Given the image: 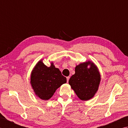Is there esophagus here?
<instances>
[{
    "label": "esophagus",
    "mask_w": 128,
    "mask_h": 128,
    "mask_svg": "<svg viewBox=\"0 0 128 128\" xmlns=\"http://www.w3.org/2000/svg\"><path fill=\"white\" fill-rule=\"evenodd\" d=\"M70 77H67V82H68V80H70Z\"/></svg>",
    "instance_id": "1"
}]
</instances>
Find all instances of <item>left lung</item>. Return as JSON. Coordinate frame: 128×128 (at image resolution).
Wrapping results in <instances>:
<instances>
[{
	"instance_id": "left-lung-1",
	"label": "left lung",
	"mask_w": 128,
	"mask_h": 128,
	"mask_svg": "<svg viewBox=\"0 0 128 128\" xmlns=\"http://www.w3.org/2000/svg\"><path fill=\"white\" fill-rule=\"evenodd\" d=\"M91 65L90 69L87 66ZM100 76L95 64L88 61L75 68V74L69 80V84L80 100H88L92 98L98 89Z\"/></svg>"
}]
</instances>
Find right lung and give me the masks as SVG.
<instances>
[{
  "label": "right lung",
  "instance_id": "right-lung-1",
  "mask_svg": "<svg viewBox=\"0 0 128 128\" xmlns=\"http://www.w3.org/2000/svg\"><path fill=\"white\" fill-rule=\"evenodd\" d=\"M66 82V78L52 63L48 67L39 61L31 73V86L36 94L42 100H48L57 88Z\"/></svg>",
  "mask_w": 128,
  "mask_h": 128
}]
</instances>
